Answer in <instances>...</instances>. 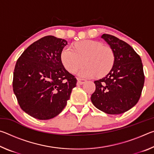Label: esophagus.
<instances>
[{
    "mask_svg": "<svg viewBox=\"0 0 154 154\" xmlns=\"http://www.w3.org/2000/svg\"><path fill=\"white\" fill-rule=\"evenodd\" d=\"M85 82H86V81H85V79H77V84H79V85H82V84H83V83H85Z\"/></svg>",
    "mask_w": 154,
    "mask_h": 154,
    "instance_id": "34e87169",
    "label": "esophagus"
}]
</instances>
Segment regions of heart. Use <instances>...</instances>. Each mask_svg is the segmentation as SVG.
Wrapping results in <instances>:
<instances>
[{"mask_svg":"<svg viewBox=\"0 0 154 154\" xmlns=\"http://www.w3.org/2000/svg\"><path fill=\"white\" fill-rule=\"evenodd\" d=\"M73 48L69 46L63 48L60 54L61 62L66 71L75 73L83 60L85 66L78 72V76L81 78L103 77L113 66L115 56L113 50L108 46H103L100 42L85 40L75 43Z\"/></svg>","mask_w":154,"mask_h":154,"instance_id":"heart-1","label":"heart"}]
</instances>
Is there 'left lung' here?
Returning a JSON list of instances; mask_svg holds the SVG:
<instances>
[{"label": "left lung", "mask_w": 154, "mask_h": 154, "mask_svg": "<svg viewBox=\"0 0 154 154\" xmlns=\"http://www.w3.org/2000/svg\"><path fill=\"white\" fill-rule=\"evenodd\" d=\"M113 51L115 60L109 73L95 81L96 90L91 100L107 114L123 113L139 101L145 76L141 59L131 46L113 35L101 36Z\"/></svg>", "instance_id": "left-lung-1"}]
</instances>
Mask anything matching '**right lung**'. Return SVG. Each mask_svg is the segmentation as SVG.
Listing matches in <instances>:
<instances>
[{
	"instance_id": "obj_1",
	"label": "right lung",
	"mask_w": 154,
	"mask_h": 154,
	"mask_svg": "<svg viewBox=\"0 0 154 154\" xmlns=\"http://www.w3.org/2000/svg\"><path fill=\"white\" fill-rule=\"evenodd\" d=\"M67 41L46 36L35 41L17 60L13 90L21 109L46 120L60 113L77 79L62 65L61 51Z\"/></svg>"
}]
</instances>
